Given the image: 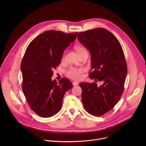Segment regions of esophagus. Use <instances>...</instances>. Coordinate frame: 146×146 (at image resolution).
I'll list each match as a JSON object with an SVG mask.
<instances>
[{
  "mask_svg": "<svg viewBox=\"0 0 146 146\" xmlns=\"http://www.w3.org/2000/svg\"><path fill=\"white\" fill-rule=\"evenodd\" d=\"M72 84H73V86H77L78 84V83L77 81H73L72 82Z\"/></svg>",
  "mask_w": 146,
  "mask_h": 146,
  "instance_id": "1",
  "label": "esophagus"
}]
</instances>
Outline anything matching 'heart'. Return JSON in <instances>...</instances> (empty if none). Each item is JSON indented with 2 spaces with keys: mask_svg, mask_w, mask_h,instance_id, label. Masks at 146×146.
Instances as JSON below:
<instances>
[{
  "mask_svg": "<svg viewBox=\"0 0 146 146\" xmlns=\"http://www.w3.org/2000/svg\"><path fill=\"white\" fill-rule=\"evenodd\" d=\"M77 54L78 55V56L81 55L82 54L84 53H88L87 50L83 47H76L75 48ZM65 55L63 56L62 59L64 58ZM86 71V69L84 68H70L67 72L66 74L67 76L71 78L72 79L75 80H81L83 77V73Z\"/></svg>",
  "mask_w": 146,
  "mask_h": 146,
  "instance_id": "1",
  "label": "heart"
}]
</instances>
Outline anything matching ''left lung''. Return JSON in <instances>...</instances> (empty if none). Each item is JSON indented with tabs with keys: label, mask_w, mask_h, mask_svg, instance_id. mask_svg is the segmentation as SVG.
Returning <instances> with one entry per match:
<instances>
[{
	"label": "left lung",
	"mask_w": 146,
	"mask_h": 146,
	"mask_svg": "<svg viewBox=\"0 0 146 146\" xmlns=\"http://www.w3.org/2000/svg\"><path fill=\"white\" fill-rule=\"evenodd\" d=\"M77 38L91 53L94 71L89 77L103 82L100 87L95 82L80 83L83 106L90 114L102 116L114 107L123 93L127 74L125 58L118 40L105 29L78 33Z\"/></svg>",
	"instance_id": "obj_1"
}]
</instances>
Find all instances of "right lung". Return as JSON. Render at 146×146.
I'll return each instance as SVG.
<instances>
[{"mask_svg":"<svg viewBox=\"0 0 146 146\" xmlns=\"http://www.w3.org/2000/svg\"><path fill=\"white\" fill-rule=\"evenodd\" d=\"M77 35L47 31L35 38L26 50L21 64L23 91L31 109L41 117L57 114L65 94L73 87L66 78L57 82L51 77L53 69L60 65L64 51Z\"/></svg>","mask_w":146,"mask_h":146,"instance_id":"1","label":"right lung"}]
</instances>
